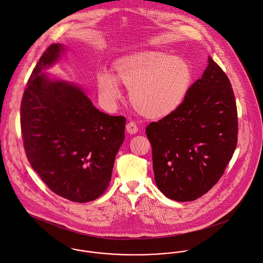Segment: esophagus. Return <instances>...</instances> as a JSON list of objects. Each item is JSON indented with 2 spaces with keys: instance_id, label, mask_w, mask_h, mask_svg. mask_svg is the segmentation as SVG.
<instances>
[{
  "instance_id": "obj_1",
  "label": "esophagus",
  "mask_w": 263,
  "mask_h": 263,
  "mask_svg": "<svg viewBox=\"0 0 263 263\" xmlns=\"http://www.w3.org/2000/svg\"><path fill=\"white\" fill-rule=\"evenodd\" d=\"M126 130L128 133L130 134H135L138 131V128L136 126V124L133 121H130L127 125H126Z\"/></svg>"
}]
</instances>
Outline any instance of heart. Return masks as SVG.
Returning a JSON list of instances; mask_svg holds the SVG:
<instances>
[{
    "label": "heart",
    "mask_w": 263,
    "mask_h": 263,
    "mask_svg": "<svg viewBox=\"0 0 263 263\" xmlns=\"http://www.w3.org/2000/svg\"><path fill=\"white\" fill-rule=\"evenodd\" d=\"M116 78L108 71L98 74L102 98L114 104L120 96L119 83L129 89L130 102L142 116L165 117L182 104L193 82V69L183 59L150 51L122 60L115 65Z\"/></svg>",
    "instance_id": "b5f03b06"
}]
</instances>
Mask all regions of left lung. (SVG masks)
Instances as JSON below:
<instances>
[{"instance_id": "1", "label": "left lung", "mask_w": 263, "mask_h": 263, "mask_svg": "<svg viewBox=\"0 0 263 263\" xmlns=\"http://www.w3.org/2000/svg\"><path fill=\"white\" fill-rule=\"evenodd\" d=\"M145 132L160 192L177 202L201 198L221 178L237 145V106L227 74L209 57L182 104Z\"/></svg>"}]
</instances>
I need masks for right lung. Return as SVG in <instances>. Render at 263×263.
I'll return each instance as SVG.
<instances>
[{"label":"right lung","mask_w":263,"mask_h":263,"mask_svg":"<svg viewBox=\"0 0 263 263\" xmlns=\"http://www.w3.org/2000/svg\"><path fill=\"white\" fill-rule=\"evenodd\" d=\"M61 50L60 44L49 45L30 76L21 102V134L28 161L43 182L66 200L87 203L110 184L126 119L99 111L79 87L41 73Z\"/></svg>","instance_id":"add662e5"}]
</instances>
